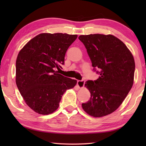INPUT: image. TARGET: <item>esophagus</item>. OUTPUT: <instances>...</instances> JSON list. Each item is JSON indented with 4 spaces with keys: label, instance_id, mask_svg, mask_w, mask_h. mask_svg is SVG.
Listing matches in <instances>:
<instances>
[{
    "label": "esophagus",
    "instance_id": "obj_1",
    "mask_svg": "<svg viewBox=\"0 0 146 146\" xmlns=\"http://www.w3.org/2000/svg\"><path fill=\"white\" fill-rule=\"evenodd\" d=\"M85 83V81L83 80H78V81H77V85L78 86V87L80 88H82L83 86H84Z\"/></svg>",
    "mask_w": 146,
    "mask_h": 146
}]
</instances>
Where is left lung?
<instances>
[{"label":"left lung","mask_w":146,"mask_h":146,"mask_svg":"<svg viewBox=\"0 0 146 146\" xmlns=\"http://www.w3.org/2000/svg\"><path fill=\"white\" fill-rule=\"evenodd\" d=\"M78 39L85 46L94 70L100 75L94 81L86 82L91 97L82 108L94 117L107 115L119 107L132 88L134 57L124 43L113 35H81Z\"/></svg>","instance_id":"left-lung-1"}]
</instances>
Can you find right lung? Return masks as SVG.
Returning <instances> with one entry per match:
<instances>
[{
	"label": "right lung",
	"mask_w": 146,
	"mask_h": 146,
	"mask_svg": "<svg viewBox=\"0 0 146 146\" xmlns=\"http://www.w3.org/2000/svg\"><path fill=\"white\" fill-rule=\"evenodd\" d=\"M77 35L42 33L19 51L15 64V82L22 97L36 113L48 115L58 109L62 96L76 80L58 70L64 63L68 48Z\"/></svg>",
	"instance_id": "obj_1"
}]
</instances>
